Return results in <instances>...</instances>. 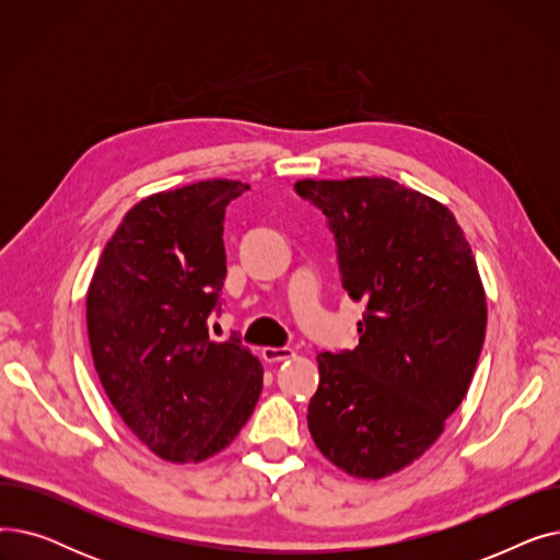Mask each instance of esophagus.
<instances>
[{"label": "esophagus", "mask_w": 560, "mask_h": 560, "mask_svg": "<svg viewBox=\"0 0 560 560\" xmlns=\"http://www.w3.org/2000/svg\"><path fill=\"white\" fill-rule=\"evenodd\" d=\"M260 354L268 363H279V361H288L295 357V351H292L290 347H265Z\"/></svg>", "instance_id": "esophagus-1"}]
</instances>
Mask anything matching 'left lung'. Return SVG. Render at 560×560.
I'll use <instances>...</instances> for the list:
<instances>
[{"mask_svg": "<svg viewBox=\"0 0 560 560\" xmlns=\"http://www.w3.org/2000/svg\"><path fill=\"white\" fill-rule=\"evenodd\" d=\"M327 215L359 347L317 357V450L359 479L420 458L463 401L486 338L477 260L447 206L386 176L295 184Z\"/></svg>", "mask_w": 560, "mask_h": 560, "instance_id": "obj_1", "label": "left lung"}]
</instances>
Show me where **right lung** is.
Returning a JSON list of instances; mask_svg holds the SVG:
<instances>
[{
    "instance_id": "right-lung-1",
    "label": "right lung",
    "mask_w": 560,
    "mask_h": 560,
    "mask_svg": "<svg viewBox=\"0 0 560 560\" xmlns=\"http://www.w3.org/2000/svg\"><path fill=\"white\" fill-rule=\"evenodd\" d=\"M247 184L211 179L138 201L106 243L85 298L102 386L156 456L199 463L249 420L260 361L209 338L226 277L224 211Z\"/></svg>"
}]
</instances>
